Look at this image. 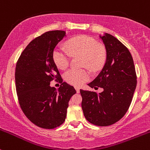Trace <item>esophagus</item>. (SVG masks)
Masks as SVG:
<instances>
[{
	"label": "esophagus",
	"instance_id": "34e87169",
	"mask_svg": "<svg viewBox=\"0 0 150 150\" xmlns=\"http://www.w3.org/2000/svg\"><path fill=\"white\" fill-rule=\"evenodd\" d=\"M75 90H76V91H77V92H78V93H79V92H80V88H79V87H78V86H75Z\"/></svg>",
	"mask_w": 150,
	"mask_h": 150
}]
</instances>
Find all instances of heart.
<instances>
[{"label": "heart", "mask_w": 150, "mask_h": 150, "mask_svg": "<svg viewBox=\"0 0 150 150\" xmlns=\"http://www.w3.org/2000/svg\"><path fill=\"white\" fill-rule=\"evenodd\" d=\"M66 47L72 56L83 57V66L91 70H99L104 64L105 50L91 37L85 35L75 36L67 42ZM53 59L59 69H64L69 65V55L62 49L56 48ZM64 78L69 83L80 86L89 79L90 74L86 69H72L65 72Z\"/></svg>", "instance_id": "obj_1"}]
</instances>
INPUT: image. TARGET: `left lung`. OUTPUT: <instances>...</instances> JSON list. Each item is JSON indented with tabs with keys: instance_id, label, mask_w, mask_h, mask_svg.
Wrapping results in <instances>:
<instances>
[{
	"instance_id": "obj_1",
	"label": "left lung",
	"mask_w": 150,
	"mask_h": 150,
	"mask_svg": "<svg viewBox=\"0 0 150 150\" xmlns=\"http://www.w3.org/2000/svg\"><path fill=\"white\" fill-rule=\"evenodd\" d=\"M100 38L106 50V60L97 78L88 84L100 87L101 93L80 89L83 111L87 121L108 126L121 120L128 110L136 88V73L128 49L114 36L105 33Z\"/></svg>"
}]
</instances>
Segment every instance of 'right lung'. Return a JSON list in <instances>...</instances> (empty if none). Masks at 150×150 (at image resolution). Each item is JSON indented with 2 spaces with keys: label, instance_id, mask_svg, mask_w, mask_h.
Here are the masks:
<instances>
[{
  "label": "right lung",
  "instance_id": "right-lung-1",
  "mask_svg": "<svg viewBox=\"0 0 150 150\" xmlns=\"http://www.w3.org/2000/svg\"><path fill=\"white\" fill-rule=\"evenodd\" d=\"M66 36L64 30H51L32 40L20 55L15 69L20 105L28 119L38 127L53 129L65 121L69 101L76 93L62 82L53 59L58 43ZM53 79L62 83L59 90L50 86Z\"/></svg>",
  "mask_w": 150,
  "mask_h": 150
}]
</instances>
